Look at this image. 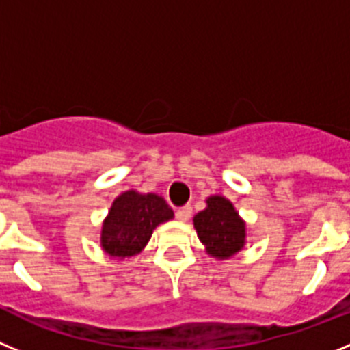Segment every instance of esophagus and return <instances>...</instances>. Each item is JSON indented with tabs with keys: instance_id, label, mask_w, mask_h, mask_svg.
Masks as SVG:
<instances>
[{
	"instance_id": "obj_1",
	"label": "esophagus",
	"mask_w": 350,
	"mask_h": 350,
	"mask_svg": "<svg viewBox=\"0 0 350 350\" xmlns=\"http://www.w3.org/2000/svg\"><path fill=\"white\" fill-rule=\"evenodd\" d=\"M175 215H177V219L180 222L189 221L191 215H193V208H191V205H184V206H180V208H177Z\"/></svg>"
}]
</instances>
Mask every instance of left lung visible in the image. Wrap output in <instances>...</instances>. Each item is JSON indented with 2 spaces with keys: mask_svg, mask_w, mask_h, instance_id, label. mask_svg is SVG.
<instances>
[{
  "mask_svg": "<svg viewBox=\"0 0 350 350\" xmlns=\"http://www.w3.org/2000/svg\"><path fill=\"white\" fill-rule=\"evenodd\" d=\"M193 222L198 238L213 258L228 259L245 245V222L224 196H210L206 208L198 212Z\"/></svg>",
  "mask_w": 350,
  "mask_h": 350,
  "instance_id": "1",
  "label": "left lung"
}]
</instances>
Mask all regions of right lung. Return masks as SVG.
<instances>
[{"label":"right lung","instance_id":"1","mask_svg":"<svg viewBox=\"0 0 350 350\" xmlns=\"http://www.w3.org/2000/svg\"><path fill=\"white\" fill-rule=\"evenodd\" d=\"M173 219L165 198L126 191L113 200L101 228V247L110 258L137 256L163 222Z\"/></svg>","mask_w":350,"mask_h":350}]
</instances>
